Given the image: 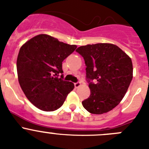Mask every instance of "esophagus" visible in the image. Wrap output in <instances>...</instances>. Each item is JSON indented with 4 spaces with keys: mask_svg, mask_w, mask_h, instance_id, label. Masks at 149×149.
Returning <instances> with one entry per match:
<instances>
[{
    "mask_svg": "<svg viewBox=\"0 0 149 149\" xmlns=\"http://www.w3.org/2000/svg\"><path fill=\"white\" fill-rule=\"evenodd\" d=\"M81 84L80 81H78V82H77V83H74V86H75V88H78L79 86H81Z\"/></svg>",
    "mask_w": 149,
    "mask_h": 149,
    "instance_id": "1",
    "label": "esophagus"
}]
</instances>
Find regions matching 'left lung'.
<instances>
[{
  "label": "left lung",
  "mask_w": 149,
  "mask_h": 149,
  "mask_svg": "<svg viewBox=\"0 0 149 149\" xmlns=\"http://www.w3.org/2000/svg\"><path fill=\"white\" fill-rule=\"evenodd\" d=\"M76 51L84 59L90 89L83 106L93 114L110 111L120 103L132 81L131 59L118 46L109 43L81 46Z\"/></svg>",
  "instance_id": "left-lung-1"
}]
</instances>
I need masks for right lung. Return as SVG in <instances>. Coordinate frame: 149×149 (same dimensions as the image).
Masks as SVG:
<instances>
[{
    "label": "right lung",
    "instance_id": "add662e5",
    "mask_svg": "<svg viewBox=\"0 0 149 149\" xmlns=\"http://www.w3.org/2000/svg\"><path fill=\"white\" fill-rule=\"evenodd\" d=\"M76 48L46 34L36 36L22 46L17 58L18 82L37 108L57 110L73 90V83L63 80L62 63Z\"/></svg>",
    "mask_w": 149,
    "mask_h": 149
}]
</instances>
